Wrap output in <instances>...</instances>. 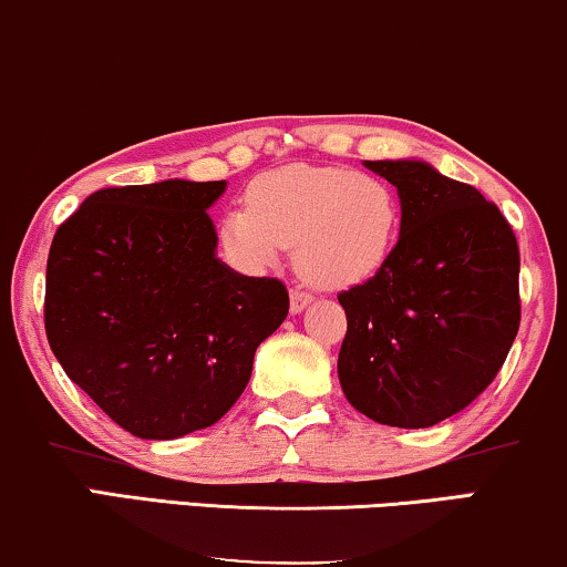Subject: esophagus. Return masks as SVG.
Here are the masks:
<instances>
[{"mask_svg": "<svg viewBox=\"0 0 567 567\" xmlns=\"http://www.w3.org/2000/svg\"><path fill=\"white\" fill-rule=\"evenodd\" d=\"M289 299H291V315H299V311L307 309V303H311V293L299 289V286H293Z\"/></svg>", "mask_w": 567, "mask_h": 567, "instance_id": "34e87169", "label": "esophagus"}]
</instances>
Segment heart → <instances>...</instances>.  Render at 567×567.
I'll return each mask as SVG.
<instances>
[{"label": "heart", "instance_id": "b5f03b06", "mask_svg": "<svg viewBox=\"0 0 567 567\" xmlns=\"http://www.w3.org/2000/svg\"><path fill=\"white\" fill-rule=\"evenodd\" d=\"M401 209L373 174L340 166H284L252 178L243 209L219 219V248L240 270L276 264L293 248L299 274L319 289H350L389 264Z\"/></svg>", "mask_w": 567, "mask_h": 567}]
</instances>
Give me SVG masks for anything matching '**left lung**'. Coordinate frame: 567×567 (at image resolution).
I'll return each instance as SVG.
<instances>
[{
	"mask_svg": "<svg viewBox=\"0 0 567 567\" xmlns=\"http://www.w3.org/2000/svg\"><path fill=\"white\" fill-rule=\"evenodd\" d=\"M396 186L401 235L379 274L338 293V375L373 422L432 426L478 399L519 332V245L494 202L424 161H365Z\"/></svg>",
	"mask_w": 567,
	"mask_h": 567,
	"instance_id": "8db88e82",
	"label": "left lung"
}]
</instances>
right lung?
Masks as SVG:
<instances>
[{"label": "right lung", "mask_w": 567, "mask_h": 567, "mask_svg": "<svg viewBox=\"0 0 567 567\" xmlns=\"http://www.w3.org/2000/svg\"><path fill=\"white\" fill-rule=\"evenodd\" d=\"M225 182L100 188L55 229L45 334L69 379L122 430L176 440L233 409L258 344L289 315L278 278L217 258Z\"/></svg>", "instance_id": "add662e5"}]
</instances>
